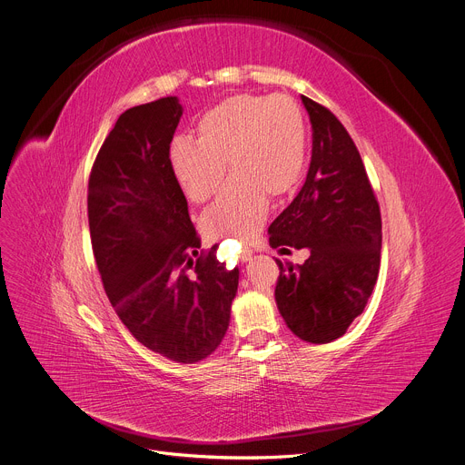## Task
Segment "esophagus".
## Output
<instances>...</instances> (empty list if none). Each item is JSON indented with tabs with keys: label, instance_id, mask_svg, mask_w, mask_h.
I'll return each mask as SVG.
<instances>
[{
	"label": "esophagus",
	"instance_id": "obj_1",
	"mask_svg": "<svg viewBox=\"0 0 465 465\" xmlns=\"http://www.w3.org/2000/svg\"><path fill=\"white\" fill-rule=\"evenodd\" d=\"M252 254H254V248H250V246H246V248L242 250V254H241V260H242V262H250V260H252Z\"/></svg>",
	"mask_w": 465,
	"mask_h": 465
}]
</instances>
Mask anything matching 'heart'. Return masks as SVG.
Masks as SVG:
<instances>
[{"instance_id": "b5f03b06", "label": "heart", "mask_w": 465, "mask_h": 465, "mask_svg": "<svg viewBox=\"0 0 465 465\" xmlns=\"http://www.w3.org/2000/svg\"><path fill=\"white\" fill-rule=\"evenodd\" d=\"M198 141L176 137L168 163L183 193L203 202L233 171L217 200L203 213L211 235L246 241L269 211V194L283 196L301 182L308 153L302 109L283 94L232 96L202 114Z\"/></svg>"}]
</instances>
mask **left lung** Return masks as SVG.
I'll return each mask as SVG.
<instances>
[{
	"mask_svg": "<svg viewBox=\"0 0 465 465\" xmlns=\"http://www.w3.org/2000/svg\"><path fill=\"white\" fill-rule=\"evenodd\" d=\"M301 98L313 130L312 163L299 194L269 226V242L310 250L297 267L276 260L274 297L287 328L322 345L341 337L367 306L380 271L382 217L345 125L324 105Z\"/></svg>",
	"mask_w": 465,
	"mask_h": 465,
	"instance_id": "1",
	"label": "left lung"
}]
</instances>
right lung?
Wrapping results in <instances>:
<instances>
[{"label":"right lung","instance_id":"1","mask_svg":"<svg viewBox=\"0 0 465 465\" xmlns=\"http://www.w3.org/2000/svg\"><path fill=\"white\" fill-rule=\"evenodd\" d=\"M183 109L166 96L124 111L89 176L96 267L122 324L146 349L196 363L223 343L239 285L213 244L200 250L168 146Z\"/></svg>","mask_w":465,"mask_h":465}]
</instances>
